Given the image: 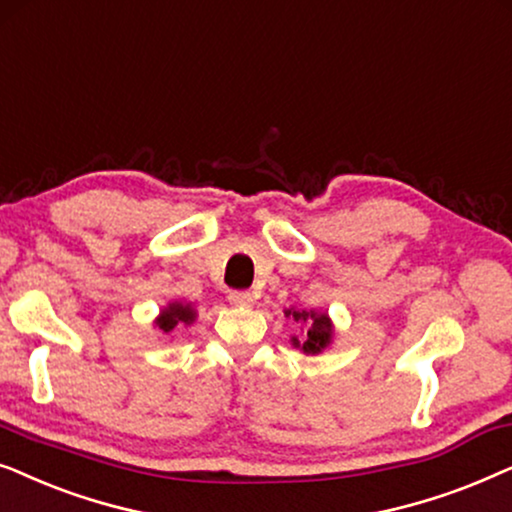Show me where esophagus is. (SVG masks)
<instances>
[{
	"mask_svg": "<svg viewBox=\"0 0 512 512\" xmlns=\"http://www.w3.org/2000/svg\"><path fill=\"white\" fill-rule=\"evenodd\" d=\"M229 302L236 304V306H250L252 302H255V295L248 290H231L229 292Z\"/></svg>",
	"mask_w": 512,
	"mask_h": 512,
	"instance_id": "34e87169",
	"label": "esophagus"
}]
</instances>
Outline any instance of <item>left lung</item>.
I'll return each mask as SVG.
<instances>
[{"label": "left lung", "mask_w": 512, "mask_h": 512, "mask_svg": "<svg viewBox=\"0 0 512 512\" xmlns=\"http://www.w3.org/2000/svg\"><path fill=\"white\" fill-rule=\"evenodd\" d=\"M288 316H292V320H306L309 323V330H306V337H304V344H302V351L304 353H320V349H325L327 344H330V335H332V325L330 320H327L325 313H313V311H285ZM295 346H299L297 339H292Z\"/></svg>", "instance_id": "8db88e82"}]
</instances>
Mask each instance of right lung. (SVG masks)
<instances>
[{"label":"right lung","mask_w":512,"mask_h":512,"mask_svg":"<svg viewBox=\"0 0 512 512\" xmlns=\"http://www.w3.org/2000/svg\"><path fill=\"white\" fill-rule=\"evenodd\" d=\"M196 313L189 309V306H182V304H170L166 311L161 313L159 318V327L163 332H170L177 323H192Z\"/></svg>","instance_id":"add662e5"}]
</instances>
